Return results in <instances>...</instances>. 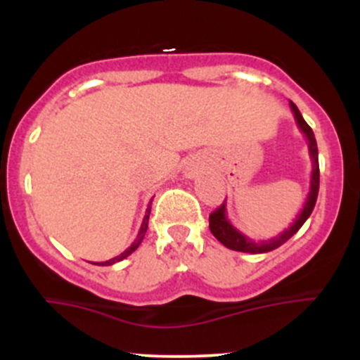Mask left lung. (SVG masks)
Instances as JSON below:
<instances>
[{"label":"left lung","mask_w":360,"mask_h":360,"mask_svg":"<svg viewBox=\"0 0 360 360\" xmlns=\"http://www.w3.org/2000/svg\"><path fill=\"white\" fill-rule=\"evenodd\" d=\"M289 106H291L292 115H295L296 123H298L300 130L303 131L304 137L308 140V152L309 157H311V179H309V193L307 196V201H304L303 210H301L296 220L291 223V226H288L284 232H281L276 237L267 238V240H252V238L238 232L237 229L230 223L229 218H226V201H223L220 208H217L214 212L210 214V230L217 237L218 242H221L223 245L229 247V249L237 250V252H247V254H264V252H271L278 247L283 245L284 242H288L289 238L292 237L298 230L303 226V223L308 220V217L311 214L313 208H315L316 198H318V188H320V167H318V147L315 134L309 128V125L304 122V118L301 117L298 106L292 101H289Z\"/></svg>","instance_id":"left-lung-1"}]
</instances>
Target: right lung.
Masks as SVG:
<instances>
[{
	"label": "right lung",
	"mask_w": 360,
	"mask_h": 360,
	"mask_svg": "<svg viewBox=\"0 0 360 360\" xmlns=\"http://www.w3.org/2000/svg\"><path fill=\"white\" fill-rule=\"evenodd\" d=\"M150 205H152V200H150V203H148L147 213H146V217H143L142 226H140V230H139V235H137V238H135V242L131 243V245L128 247V249H127L125 252H122V254L117 255V257H113V259H110V260H105V262H98V264H100V266H111V264H115V262H120V260L127 259L128 255L131 254V252H135V250H137V247L140 245V243H142L143 237H146V232H147V229H148V214H150ZM93 264H94V262H93Z\"/></svg>",
	"instance_id": "1"
}]
</instances>
